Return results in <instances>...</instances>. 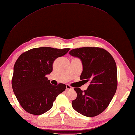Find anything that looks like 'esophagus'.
Listing matches in <instances>:
<instances>
[{"mask_svg": "<svg viewBox=\"0 0 135 135\" xmlns=\"http://www.w3.org/2000/svg\"><path fill=\"white\" fill-rule=\"evenodd\" d=\"M66 90H71V89H72L73 88L71 87L70 86H69V84H66Z\"/></svg>", "mask_w": 135, "mask_h": 135, "instance_id": "esophagus-1", "label": "esophagus"}]
</instances>
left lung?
<instances>
[{
  "instance_id": "obj_1",
  "label": "left lung",
  "mask_w": 135,
  "mask_h": 135,
  "mask_svg": "<svg viewBox=\"0 0 135 135\" xmlns=\"http://www.w3.org/2000/svg\"><path fill=\"white\" fill-rule=\"evenodd\" d=\"M69 54L81 59L83 71L80 79L90 82L83 91L79 88L74 89L77 97L72 101V107L86 117L97 116L108 107L116 93V63L108 51L98 47L73 49Z\"/></svg>"
}]
</instances>
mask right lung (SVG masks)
Returning a JSON list of instances; mask_svg holds the SVG:
<instances>
[{
  "instance_id": "add662e5",
  "label": "right lung",
  "mask_w": 135,
  "mask_h": 135,
  "mask_svg": "<svg viewBox=\"0 0 135 135\" xmlns=\"http://www.w3.org/2000/svg\"><path fill=\"white\" fill-rule=\"evenodd\" d=\"M69 48H35L22 54L14 66L13 92L26 111L41 115L53 106L56 97L66 89L65 84L54 86L45 76L53 69L54 60L65 55Z\"/></svg>"
}]
</instances>
